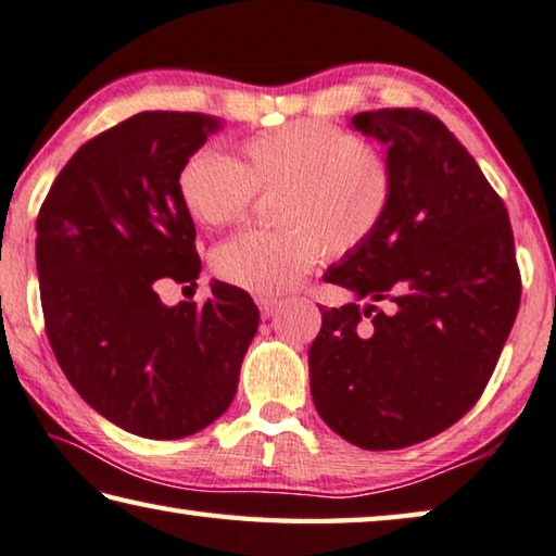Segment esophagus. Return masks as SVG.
<instances>
[{
    "label": "esophagus",
    "mask_w": 556,
    "mask_h": 556,
    "mask_svg": "<svg viewBox=\"0 0 556 556\" xmlns=\"http://www.w3.org/2000/svg\"><path fill=\"white\" fill-rule=\"evenodd\" d=\"M257 306H260V312H262V316L264 319H269V316H275V312L279 309V299H275V296H257Z\"/></svg>",
    "instance_id": "34e87169"
}]
</instances>
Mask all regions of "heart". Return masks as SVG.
I'll list each match as a JSON object with an SVG mask.
<instances>
[{"label": "heart", "instance_id": "1", "mask_svg": "<svg viewBox=\"0 0 556 556\" xmlns=\"http://www.w3.org/2000/svg\"><path fill=\"white\" fill-rule=\"evenodd\" d=\"M257 192H277L275 230H247L213 252L217 277L260 294L294 287L321 250L346 257L371 240L389 213L393 170L364 140L324 123H289L252 136L242 163L192 153L178 175L188 213L207 227L242 223Z\"/></svg>", "mask_w": 556, "mask_h": 556}]
</instances>
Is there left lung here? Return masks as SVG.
Masks as SVG:
<instances>
[{"mask_svg": "<svg viewBox=\"0 0 556 556\" xmlns=\"http://www.w3.org/2000/svg\"><path fill=\"white\" fill-rule=\"evenodd\" d=\"M351 128L386 146L393 198L371 240L324 275L356 302L319 309L312 399L343 440L399 451L478 403L522 281L505 202L443 123L381 109L356 113Z\"/></svg>", "mask_w": 556, "mask_h": 556, "instance_id": "8db88e82", "label": "left lung"}]
</instances>
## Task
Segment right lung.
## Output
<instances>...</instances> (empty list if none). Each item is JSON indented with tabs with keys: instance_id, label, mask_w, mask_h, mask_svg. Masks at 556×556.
Segmentation results:
<instances>
[{
	"instance_id": "right-lung-1",
	"label": "right lung",
	"mask_w": 556,
	"mask_h": 556,
	"mask_svg": "<svg viewBox=\"0 0 556 556\" xmlns=\"http://www.w3.org/2000/svg\"><path fill=\"white\" fill-rule=\"evenodd\" d=\"M217 126L202 113H136L78 148L37 217L41 309L61 371L140 438H185L223 416L260 326L252 296L225 281L202 306L157 296L163 281L200 277L178 175Z\"/></svg>"
}]
</instances>
